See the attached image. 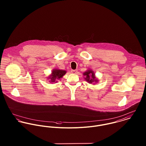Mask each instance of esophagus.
<instances>
[{
    "mask_svg": "<svg viewBox=\"0 0 146 146\" xmlns=\"http://www.w3.org/2000/svg\"><path fill=\"white\" fill-rule=\"evenodd\" d=\"M77 72H78V70H71V72H72V74H76Z\"/></svg>",
    "mask_w": 146,
    "mask_h": 146,
    "instance_id": "esophagus-1",
    "label": "esophagus"
}]
</instances>
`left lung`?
<instances>
[{"label":"left lung","mask_w":146,"mask_h":146,"mask_svg":"<svg viewBox=\"0 0 146 146\" xmlns=\"http://www.w3.org/2000/svg\"><path fill=\"white\" fill-rule=\"evenodd\" d=\"M84 78L85 81L88 83L93 84V83H98V79L96 77L94 72L92 69L87 70L85 72L83 73Z\"/></svg>","instance_id":"8db88e82"}]
</instances>
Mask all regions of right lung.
<instances>
[{
    "instance_id": "right-lung-1",
    "label": "right lung",
    "mask_w": 146,
    "mask_h": 146,
    "mask_svg": "<svg viewBox=\"0 0 146 146\" xmlns=\"http://www.w3.org/2000/svg\"><path fill=\"white\" fill-rule=\"evenodd\" d=\"M66 73V71L65 70L54 68L52 71L51 74L47 77V80H49V81L50 83H57V80L62 78Z\"/></svg>"
}]
</instances>
